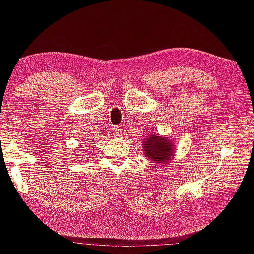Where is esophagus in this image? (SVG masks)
Instances as JSON below:
<instances>
[{"label":"esophagus","mask_w":254,"mask_h":254,"mask_svg":"<svg viewBox=\"0 0 254 254\" xmlns=\"http://www.w3.org/2000/svg\"><path fill=\"white\" fill-rule=\"evenodd\" d=\"M112 132L115 136H119L121 134V129L119 128V126H113L112 128Z\"/></svg>","instance_id":"1"}]
</instances>
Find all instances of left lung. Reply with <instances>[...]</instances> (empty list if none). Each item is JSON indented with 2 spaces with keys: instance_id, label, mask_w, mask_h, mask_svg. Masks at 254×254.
<instances>
[{
  "instance_id": "obj_1",
  "label": "left lung",
  "mask_w": 254,
  "mask_h": 254,
  "mask_svg": "<svg viewBox=\"0 0 254 254\" xmlns=\"http://www.w3.org/2000/svg\"><path fill=\"white\" fill-rule=\"evenodd\" d=\"M143 146L145 156L158 164H167L175 153V145L171 139L158 133L149 135L143 142Z\"/></svg>"
}]
</instances>
